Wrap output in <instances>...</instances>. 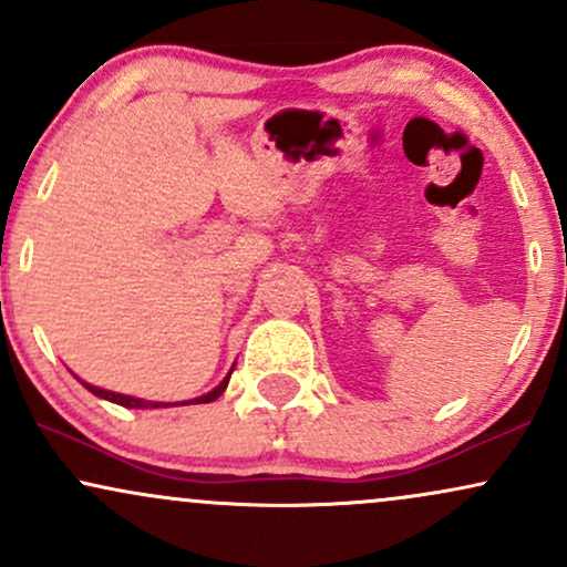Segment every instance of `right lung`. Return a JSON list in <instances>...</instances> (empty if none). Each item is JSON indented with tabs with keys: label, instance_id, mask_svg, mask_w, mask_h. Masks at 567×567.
Wrapping results in <instances>:
<instances>
[{
	"label": "right lung",
	"instance_id": "right-lung-1",
	"mask_svg": "<svg viewBox=\"0 0 567 567\" xmlns=\"http://www.w3.org/2000/svg\"><path fill=\"white\" fill-rule=\"evenodd\" d=\"M234 370V368H231ZM231 370L226 373V379L218 383L213 392L202 394V396H194V400H186V402H152V400H141V396H130V394H120V392H109V389H101V386H93V383L82 381L80 383L87 392H93L95 396H101V400H109L114 402V405H122V408H135V410H148V408H173V405H202V402H213L218 400L220 394L226 392V386H229V379H231Z\"/></svg>",
	"mask_w": 567,
	"mask_h": 567
}]
</instances>
